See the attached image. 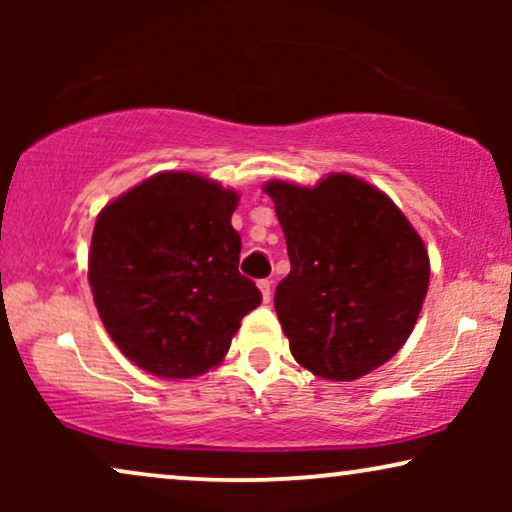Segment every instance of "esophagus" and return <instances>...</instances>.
Wrapping results in <instances>:
<instances>
[{"label":"esophagus","instance_id":"esophagus-1","mask_svg":"<svg viewBox=\"0 0 512 512\" xmlns=\"http://www.w3.org/2000/svg\"><path fill=\"white\" fill-rule=\"evenodd\" d=\"M258 289H261V293H263V303H270V298H272V282H270V279H261V282H258Z\"/></svg>","mask_w":512,"mask_h":512}]
</instances>
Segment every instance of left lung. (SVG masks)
<instances>
[{
	"label": "left lung",
	"instance_id": "left-lung-1",
	"mask_svg": "<svg viewBox=\"0 0 512 512\" xmlns=\"http://www.w3.org/2000/svg\"><path fill=\"white\" fill-rule=\"evenodd\" d=\"M291 272L275 310L293 359L352 382L387 363L410 338L429 291L422 237L380 188L328 174L314 188L268 181Z\"/></svg>",
	"mask_w": 512,
	"mask_h": 512
}]
</instances>
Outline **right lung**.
<instances>
[{"mask_svg": "<svg viewBox=\"0 0 512 512\" xmlns=\"http://www.w3.org/2000/svg\"><path fill=\"white\" fill-rule=\"evenodd\" d=\"M235 191L160 172L97 214L88 254L109 338L146 373L186 380L219 366L261 291L240 275Z\"/></svg>", "mask_w": 512, "mask_h": 512, "instance_id": "obj_1", "label": "right lung"}]
</instances>
